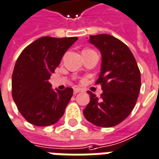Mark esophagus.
Masks as SVG:
<instances>
[{
  "instance_id": "obj_1",
  "label": "esophagus",
  "mask_w": 159,
  "mask_h": 159,
  "mask_svg": "<svg viewBox=\"0 0 159 159\" xmlns=\"http://www.w3.org/2000/svg\"><path fill=\"white\" fill-rule=\"evenodd\" d=\"M82 92L81 91V89L80 88H74V94L75 95V94H77L78 92Z\"/></svg>"
}]
</instances>
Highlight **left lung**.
Here are the masks:
<instances>
[{"label":"left lung","mask_w":159,"mask_h":159,"mask_svg":"<svg viewBox=\"0 0 159 159\" xmlns=\"http://www.w3.org/2000/svg\"><path fill=\"white\" fill-rule=\"evenodd\" d=\"M89 42L99 49L102 64L99 78L103 92L100 98L88 91L90 103L83 110L85 119L98 127L116 126L131 113L140 89V72L131 50L111 35L90 36Z\"/></svg>","instance_id":"8db88e82"}]
</instances>
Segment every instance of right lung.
<instances>
[{
	"mask_svg": "<svg viewBox=\"0 0 159 159\" xmlns=\"http://www.w3.org/2000/svg\"><path fill=\"white\" fill-rule=\"evenodd\" d=\"M78 38L43 37L31 43L17 59L12 75V95L23 117L38 127L56 123L73 96L70 87L54 91L49 80Z\"/></svg>",
	"mask_w": 159,
	"mask_h": 159,
	"instance_id": "add662e5",
	"label": "right lung"
}]
</instances>
